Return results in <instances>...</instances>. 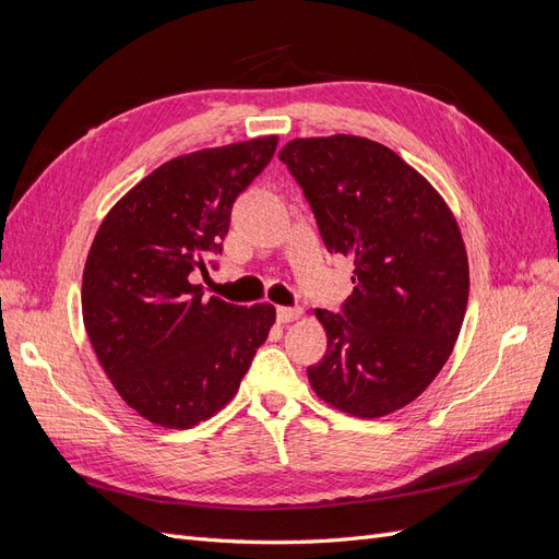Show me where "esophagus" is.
I'll return each mask as SVG.
<instances>
[{
	"label": "esophagus",
	"mask_w": 559,
	"mask_h": 559,
	"mask_svg": "<svg viewBox=\"0 0 559 559\" xmlns=\"http://www.w3.org/2000/svg\"><path fill=\"white\" fill-rule=\"evenodd\" d=\"M300 308H284V306H280L277 308V321L280 324H289V321H296L298 317H300Z\"/></svg>",
	"instance_id": "34e87169"
}]
</instances>
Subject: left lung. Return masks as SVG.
<instances>
[{
	"label": "left lung",
	"mask_w": 559,
	"mask_h": 559,
	"mask_svg": "<svg viewBox=\"0 0 559 559\" xmlns=\"http://www.w3.org/2000/svg\"><path fill=\"white\" fill-rule=\"evenodd\" d=\"M326 249L354 259L341 312L314 310L326 354L308 368L319 399L357 417L415 401L441 373L468 302V259L445 200L392 148L354 134L280 151Z\"/></svg>",
	"instance_id": "obj_1"
}]
</instances>
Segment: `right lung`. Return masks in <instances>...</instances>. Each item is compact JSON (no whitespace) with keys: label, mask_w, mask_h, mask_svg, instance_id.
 Masks as SVG:
<instances>
[{"label":"right lung","mask_w":559,"mask_h":559,"mask_svg":"<svg viewBox=\"0 0 559 559\" xmlns=\"http://www.w3.org/2000/svg\"><path fill=\"white\" fill-rule=\"evenodd\" d=\"M277 148L259 138L163 163L116 202L83 267L81 310L116 392L144 419L189 429L235 396L275 324L270 302L202 298L233 202Z\"/></svg>","instance_id":"right-lung-1"}]
</instances>
